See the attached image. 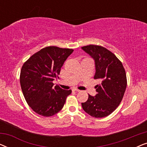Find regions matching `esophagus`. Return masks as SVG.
Returning <instances> with one entry per match:
<instances>
[{"instance_id": "esophagus-1", "label": "esophagus", "mask_w": 147, "mask_h": 147, "mask_svg": "<svg viewBox=\"0 0 147 147\" xmlns=\"http://www.w3.org/2000/svg\"><path fill=\"white\" fill-rule=\"evenodd\" d=\"M73 90L74 92H80V90H78V89H73Z\"/></svg>"}]
</instances>
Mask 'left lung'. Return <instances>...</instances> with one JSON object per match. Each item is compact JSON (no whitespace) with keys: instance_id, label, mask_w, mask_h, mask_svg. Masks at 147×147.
Segmentation results:
<instances>
[{"instance_id":"left-lung-1","label":"left lung","mask_w":147,"mask_h":147,"mask_svg":"<svg viewBox=\"0 0 147 147\" xmlns=\"http://www.w3.org/2000/svg\"><path fill=\"white\" fill-rule=\"evenodd\" d=\"M82 49L95 62L94 79L100 80L96 86L95 96L88 94L82 103L84 111L94 118H104L112 113L119 106L126 88V76L122 63L111 51L102 46L90 45Z\"/></svg>"}]
</instances>
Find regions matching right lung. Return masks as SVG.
Segmentation results:
<instances>
[{"instance_id":"1","label":"right lung","mask_w":147,"mask_h":147,"mask_svg":"<svg viewBox=\"0 0 147 147\" xmlns=\"http://www.w3.org/2000/svg\"><path fill=\"white\" fill-rule=\"evenodd\" d=\"M71 49L55 46L43 48L23 64L20 74L21 90L28 105L39 115L49 117L63 108L71 90L53 87Z\"/></svg>"}]
</instances>
